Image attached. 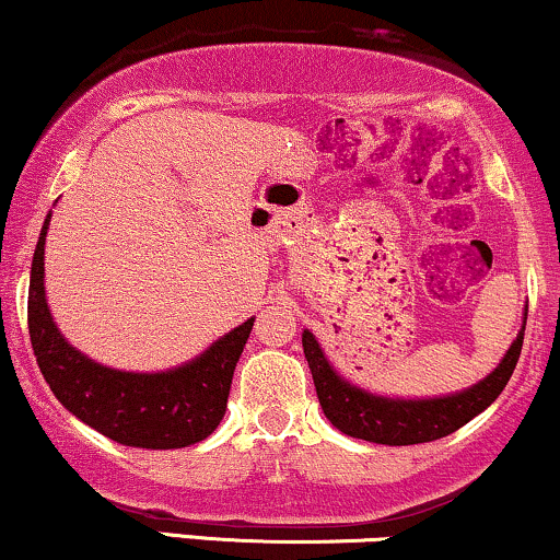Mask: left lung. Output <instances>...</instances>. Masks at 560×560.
Segmentation results:
<instances>
[{
	"instance_id": "left-lung-1",
	"label": "left lung",
	"mask_w": 560,
	"mask_h": 560,
	"mask_svg": "<svg viewBox=\"0 0 560 560\" xmlns=\"http://www.w3.org/2000/svg\"><path fill=\"white\" fill-rule=\"evenodd\" d=\"M525 325L527 307L525 317H522V328L509 351L501 357L497 370L486 374L476 385L465 387V390L436 395V398H387V395L370 393L353 385L332 370L328 357L310 330L302 332V349L310 372H313L317 400H320L325 419L332 427L353 439H364V442L406 447V444L434 442V439L452 434V431L476 419L478 413H483L499 398L509 377H512L516 359H520Z\"/></svg>"
}]
</instances>
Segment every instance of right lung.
Returning <instances> with one entry per match:
<instances>
[{
  "label": "right lung",
  "mask_w": 560,
  "mask_h": 560,
  "mask_svg": "<svg viewBox=\"0 0 560 560\" xmlns=\"http://www.w3.org/2000/svg\"><path fill=\"white\" fill-rule=\"evenodd\" d=\"M40 228L27 289V328L35 362L69 413L126 447L180 450L201 442L219 427L237 359L253 320L217 338L190 362L165 372H124L77 351L56 328L46 302V232Z\"/></svg>",
  "instance_id": "1"
}]
</instances>
